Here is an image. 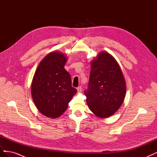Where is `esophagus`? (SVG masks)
I'll list each match as a JSON object with an SVG mask.
<instances>
[{
  "instance_id": "obj_1",
  "label": "esophagus",
  "mask_w": 157,
  "mask_h": 157,
  "mask_svg": "<svg viewBox=\"0 0 157 157\" xmlns=\"http://www.w3.org/2000/svg\"><path fill=\"white\" fill-rule=\"evenodd\" d=\"M82 90V86H79L77 88V91H78V93L81 92Z\"/></svg>"
}]
</instances>
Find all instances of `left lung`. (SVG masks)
Masks as SVG:
<instances>
[{
    "label": "left lung",
    "instance_id": "8db88e82",
    "mask_svg": "<svg viewBox=\"0 0 157 157\" xmlns=\"http://www.w3.org/2000/svg\"><path fill=\"white\" fill-rule=\"evenodd\" d=\"M86 102L97 117L111 116L121 106L126 94V83L119 65L113 57L102 52L91 63Z\"/></svg>",
    "mask_w": 157,
    "mask_h": 157
}]
</instances>
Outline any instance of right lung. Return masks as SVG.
<instances>
[{"instance_id":"right-lung-1","label":"right lung","mask_w":157,"mask_h":157,"mask_svg":"<svg viewBox=\"0 0 157 157\" xmlns=\"http://www.w3.org/2000/svg\"><path fill=\"white\" fill-rule=\"evenodd\" d=\"M66 61L63 53L51 52L41 61L33 77L32 98L36 108L46 117L54 118L62 115L77 92L64 68Z\"/></svg>"}]
</instances>
